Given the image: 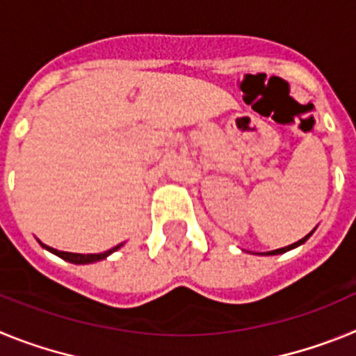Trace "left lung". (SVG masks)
Here are the masks:
<instances>
[{
  "label": "left lung",
  "instance_id": "8db88e82",
  "mask_svg": "<svg viewBox=\"0 0 356 356\" xmlns=\"http://www.w3.org/2000/svg\"><path fill=\"white\" fill-rule=\"evenodd\" d=\"M310 235H312V232H310V234L307 235V237H303L301 238V241H298V242H294V244H291V246H285V248H280V250H275V251H269V253H266V254H278V253H285V251H289V250H292V248H296V246H300V244H303L305 241H307L308 237H310Z\"/></svg>",
  "mask_w": 356,
  "mask_h": 356
}]
</instances>
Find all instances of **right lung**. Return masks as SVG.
Returning a JSON list of instances; mask_svg holds the SVG:
<instances>
[{
	"label": "right lung",
	"mask_w": 356,
	"mask_h": 356,
	"mask_svg": "<svg viewBox=\"0 0 356 356\" xmlns=\"http://www.w3.org/2000/svg\"><path fill=\"white\" fill-rule=\"evenodd\" d=\"M44 246V244H42ZM46 250H49L51 253L58 254L60 259L67 260V262H72V264H90V262H97V260H103L105 257H108L110 253H114L115 250H119L121 248V244L115 248H112V250L105 251V253H94V254H80V253H67V251H58V250H53V248H48V246H44Z\"/></svg>",
	"instance_id": "1"
}]
</instances>
